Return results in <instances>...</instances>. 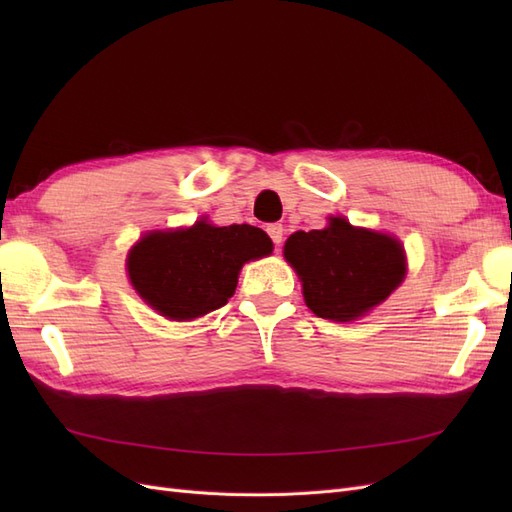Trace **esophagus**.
Listing matches in <instances>:
<instances>
[{
  "label": "esophagus",
  "mask_w": 512,
  "mask_h": 512,
  "mask_svg": "<svg viewBox=\"0 0 512 512\" xmlns=\"http://www.w3.org/2000/svg\"><path fill=\"white\" fill-rule=\"evenodd\" d=\"M267 232H269V237H271V241H273L275 245L282 243V239H284V228H282V224H269V226H267Z\"/></svg>",
  "instance_id": "1"
}]
</instances>
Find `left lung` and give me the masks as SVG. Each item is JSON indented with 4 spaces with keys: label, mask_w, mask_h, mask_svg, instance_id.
<instances>
[{
    "label": "left lung",
    "mask_w": 512,
    "mask_h": 512,
    "mask_svg": "<svg viewBox=\"0 0 512 512\" xmlns=\"http://www.w3.org/2000/svg\"><path fill=\"white\" fill-rule=\"evenodd\" d=\"M284 256L299 273L307 307L318 318L348 322L382 303L406 275L397 239L344 218L324 230H299L288 237Z\"/></svg>",
    "instance_id": "obj_1"
}]
</instances>
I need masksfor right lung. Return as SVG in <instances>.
<instances>
[{"mask_svg":"<svg viewBox=\"0 0 512 512\" xmlns=\"http://www.w3.org/2000/svg\"><path fill=\"white\" fill-rule=\"evenodd\" d=\"M273 243L250 224L149 232L128 256L136 292L170 320H192L220 309L235 294L247 260L267 256Z\"/></svg>","mask_w":512,"mask_h":512,"instance_id":"1","label":"right lung"}]
</instances>
